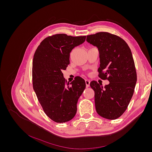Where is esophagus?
I'll list each match as a JSON object with an SVG mask.
<instances>
[{
  "instance_id": "1",
  "label": "esophagus",
  "mask_w": 152,
  "mask_h": 152,
  "mask_svg": "<svg viewBox=\"0 0 152 152\" xmlns=\"http://www.w3.org/2000/svg\"><path fill=\"white\" fill-rule=\"evenodd\" d=\"M86 87H89L90 86V80L88 79L86 80Z\"/></svg>"
}]
</instances>
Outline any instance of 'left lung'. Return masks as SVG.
Returning <instances> with one entry per match:
<instances>
[{"mask_svg":"<svg viewBox=\"0 0 152 152\" xmlns=\"http://www.w3.org/2000/svg\"><path fill=\"white\" fill-rule=\"evenodd\" d=\"M86 40L99 50V77L110 82L104 87L91 82L96 112L101 117L115 120L126 111L134 91L137 75L131 50L125 40L108 32L87 35Z\"/></svg>","mask_w":152,"mask_h":152,"instance_id":"obj_1","label":"left lung"}]
</instances>
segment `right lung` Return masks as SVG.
Segmentation results:
<instances>
[{
  "mask_svg": "<svg viewBox=\"0 0 152 152\" xmlns=\"http://www.w3.org/2000/svg\"><path fill=\"white\" fill-rule=\"evenodd\" d=\"M86 36L55 34L44 39L36 49L32 66L33 87L45 113L57 123L66 122L75 117L78 99L86 88L80 77L71 83L63 70L70 64V54L84 43Z\"/></svg>",
  "mask_w": 152,
  "mask_h": 152,
  "instance_id": "add662e5",
  "label": "right lung"
}]
</instances>
